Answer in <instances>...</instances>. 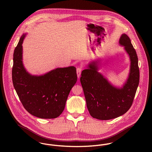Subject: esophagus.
I'll use <instances>...</instances> for the list:
<instances>
[{"mask_svg":"<svg viewBox=\"0 0 152 152\" xmlns=\"http://www.w3.org/2000/svg\"><path fill=\"white\" fill-rule=\"evenodd\" d=\"M82 71V68L81 67H78L77 68V77L79 78L80 75H81V72Z\"/></svg>","mask_w":152,"mask_h":152,"instance_id":"esophagus-1","label":"esophagus"}]
</instances>
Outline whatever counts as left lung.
<instances>
[{"instance_id": "left-lung-1", "label": "left lung", "mask_w": 152, "mask_h": 152, "mask_svg": "<svg viewBox=\"0 0 152 152\" xmlns=\"http://www.w3.org/2000/svg\"><path fill=\"white\" fill-rule=\"evenodd\" d=\"M119 43L124 47L130 61L128 77L122 87L113 86L98 72L99 61H92L81 72V84L91 116L99 120H109L125 114L130 108L139 83L136 52L129 37L122 34Z\"/></svg>"}]
</instances>
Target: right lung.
<instances>
[{
	"instance_id": "right-lung-1",
	"label": "right lung",
	"mask_w": 152,
	"mask_h": 152,
	"mask_svg": "<svg viewBox=\"0 0 152 152\" xmlns=\"http://www.w3.org/2000/svg\"><path fill=\"white\" fill-rule=\"evenodd\" d=\"M26 35H22L14 51L13 86L28 113L42 119L56 118L64 110L69 92L77 82L76 68H57L41 75L30 74L23 63L22 44Z\"/></svg>"
}]
</instances>
